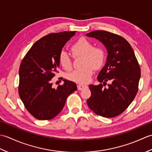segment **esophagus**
Wrapping results in <instances>:
<instances>
[{
	"mask_svg": "<svg viewBox=\"0 0 152 152\" xmlns=\"http://www.w3.org/2000/svg\"><path fill=\"white\" fill-rule=\"evenodd\" d=\"M88 88V86L86 85H83V84H79L78 85V90H82L84 88Z\"/></svg>",
	"mask_w": 152,
	"mask_h": 152,
	"instance_id": "obj_1",
	"label": "esophagus"
}]
</instances>
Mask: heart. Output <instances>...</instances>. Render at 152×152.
Wrapping results in <instances>:
<instances>
[{"instance_id": "obj_1", "label": "heart", "mask_w": 152, "mask_h": 152, "mask_svg": "<svg viewBox=\"0 0 152 152\" xmlns=\"http://www.w3.org/2000/svg\"><path fill=\"white\" fill-rule=\"evenodd\" d=\"M71 51L74 56H83L81 69L74 70L70 72L68 78L71 81L78 83H86L90 81L93 70L98 69L104 63L105 55L102 48L93 47L91 42L84 38H81L71 47ZM59 61L63 69L70 70L72 62L69 55L65 51L61 52Z\"/></svg>"}]
</instances>
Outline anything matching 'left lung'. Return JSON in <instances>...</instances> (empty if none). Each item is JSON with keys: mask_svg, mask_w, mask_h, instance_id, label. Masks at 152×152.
Returning a JSON list of instances; mask_svg holds the SVG:
<instances>
[{"mask_svg": "<svg viewBox=\"0 0 152 152\" xmlns=\"http://www.w3.org/2000/svg\"><path fill=\"white\" fill-rule=\"evenodd\" d=\"M102 43L108 56L97 77L101 83L90 85L91 95L87 101L89 108L105 118L115 117L133 102L138 91L140 69L133 48L125 38L104 31L86 34ZM111 82L104 88L106 82Z\"/></svg>", "mask_w": 152, "mask_h": 152, "instance_id": "obj_1", "label": "left lung"}]
</instances>
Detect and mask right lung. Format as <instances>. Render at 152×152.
<instances>
[{
  "label": "right lung",
  "mask_w": 152,
  "mask_h": 152,
  "mask_svg": "<svg viewBox=\"0 0 152 152\" xmlns=\"http://www.w3.org/2000/svg\"><path fill=\"white\" fill-rule=\"evenodd\" d=\"M76 31L48 34L36 42L21 63L19 95L27 110L40 120L51 119L62 110L66 100L77 89L73 82L64 79L57 89L51 80L59 67V57Z\"/></svg>",
  "instance_id": "add662e5"
}]
</instances>
